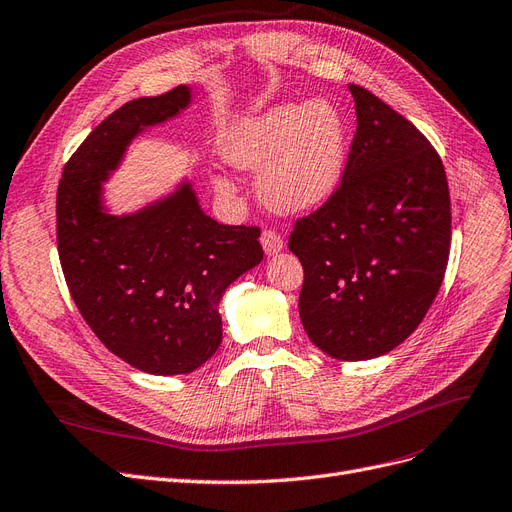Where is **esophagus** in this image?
Listing matches in <instances>:
<instances>
[{
    "label": "esophagus",
    "mask_w": 512,
    "mask_h": 512,
    "mask_svg": "<svg viewBox=\"0 0 512 512\" xmlns=\"http://www.w3.org/2000/svg\"><path fill=\"white\" fill-rule=\"evenodd\" d=\"M261 246H263V251H266V255H276L282 251L285 242H282V238L276 232L266 230L261 234Z\"/></svg>",
    "instance_id": "34e87169"
}]
</instances>
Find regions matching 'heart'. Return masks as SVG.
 Instances as JSON below:
<instances>
[{"label":"heart","instance_id":"obj_1","mask_svg":"<svg viewBox=\"0 0 512 512\" xmlns=\"http://www.w3.org/2000/svg\"><path fill=\"white\" fill-rule=\"evenodd\" d=\"M223 160L257 170L259 198L278 213L301 215L331 200L348 156L344 113L325 99L282 103L227 126Z\"/></svg>","mask_w":512,"mask_h":512}]
</instances>
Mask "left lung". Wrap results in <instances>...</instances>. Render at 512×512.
<instances>
[{"instance_id":"obj_1","label":"left lung","mask_w":512,"mask_h":512,"mask_svg":"<svg viewBox=\"0 0 512 512\" xmlns=\"http://www.w3.org/2000/svg\"><path fill=\"white\" fill-rule=\"evenodd\" d=\"M356 135L342 185L295 223L289 249L304 266L299 316L337 361H369L418 329L445 276L449 187L422 132L350 84Z\"/></svg>"}]
</instances>
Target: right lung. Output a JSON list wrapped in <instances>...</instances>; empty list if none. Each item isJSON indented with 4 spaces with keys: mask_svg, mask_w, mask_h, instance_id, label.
<instances>
[{
    "mask_svg": "<svg viewBox=\"0 0 512 512\" xmlns=\"http://www.w3.org/2000/svg\"><path fill=\"white\" fill-rule=\"evenodd\" d=\"M192 86L113 111L67 162L56 194V240L69 293L105 348L151 375L192 373L221 344L219 304L259 266V227L208 217L183 177L168 194L113 215L105 183L147 128L179 118Z\"/></svg>",
    "mask_w": 512,
    "mask_h": 512,
    "instance_id": "obj_1",
    "label": "right lung"
}]
</instances>
